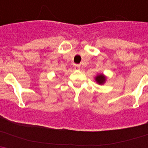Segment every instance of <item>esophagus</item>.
Returning a JSON list of instances; mask_svg holds the SVG:
<instances>
[{
	"mask_svg": "<svg viewBox=\"0 0 148 148\" xmlns=\"http://www.w3.org/2000/svg\"><path fill=\"white\" fill-rule=\"evenodd\" d=\"M74 68H75V70H79V69H80V66L78 64H75V66H74Z\"/></svg>",
	"mask_w": 148,
	"mask_h": 148,
	"instance_id": "1",
	"label": "esophagus"
}]
</instances>
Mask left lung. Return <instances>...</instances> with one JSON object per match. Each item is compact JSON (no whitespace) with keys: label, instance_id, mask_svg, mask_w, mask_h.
Listing matches in <instances>:
<instances>
[{"label":"left lung","instance_id":"obj_1","mask_svg":"<svg viewBox=\"0 0 148 148\" xmlns=\"http://www.w3.org/2000/svg\"><path fill=\"white\" fill-rule=\"evenodd\" d=\"M95 81H96L99 84H103L104 82H105V76H104L102 74L97 75V76L95 77Z\"/></svg>","mask_w":148,"mask_h":148}]
</instances>
